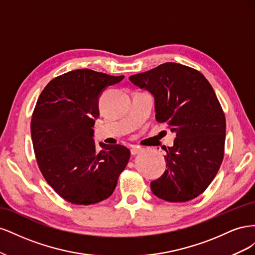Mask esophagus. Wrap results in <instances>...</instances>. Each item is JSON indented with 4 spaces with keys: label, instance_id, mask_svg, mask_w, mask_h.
I'll use <instances>...</instances> for the list:
<instances>
[{
    "label": "esophagus",
    "instance_id": "34e87169",
    "mask_svg": "<svg viewBox=\"0 0 255 255\" xmlns=\"http://www.w3.org/2000/svg\"><path fill=\"white\" fill-rule=\"evenodd\" d=\"M142 151H143V148H141V146L135 145V146H133L132 149H130V154H132V155H136V154L140 153V152H142Z\"/></svg>",
    "mask_w": 255,
    "mask_h": 255
}]
</instances>
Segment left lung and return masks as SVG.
Here are the masks:
<instances>
[{"instance_id":"1","label":"left lung","mask_w":255,"mask_h":255,"mask_svg":"<svg viewBox=\"0 0 255 255\" xmlns=\"http://www.w3.org/2000/svg\"><path fill=\"white\" fill-rule=\"evenodd\" d=\"M155 100V118L176 134L165 146L167 170L151 190L168 202H187L208 187L225 155L226 117L215 91L196 69L165 63L129 76Z\"/></svg>"}]
</instances>
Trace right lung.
Wrapping results in <instances>:
<instances>
[{"label": "right lung", "mask_w": 255, "mask_h": 255, "mask_svg": "<svg viewBox=\"0 0 255 255\" xmlns=\"http://www.w3.org/2000/svg\"><path fill=\"white\" fill-rule=\"evenodd\" d=\"M125 75L79 69L53 79L37 100L30 134L38 167L66 201L90 205L112 196L130 152L121 144L94 141L99 97Z\"/></svg>", "instance_id": "1"}]
</instances>
